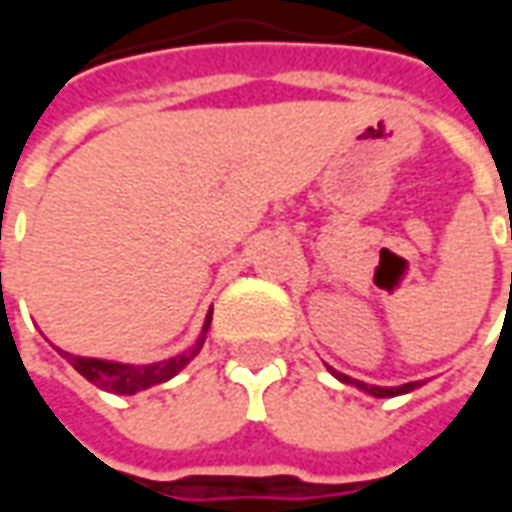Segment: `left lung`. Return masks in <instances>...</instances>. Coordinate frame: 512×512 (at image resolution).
Here are the masks:
<instances>
[{
	"label": "left lung",
	"mask_w": 512,
	"mask_h": 512,
	"mask_svg": "<svg viewBox=\"0 0 512 512\" xmlns=\"http://www.w3.org/2000/svg\"><path fill=\"white\" fill-rule=\"evenodd\" d=\"M329 373H332V376L337 378V381H343V384L356 386V389H362V392H367V395H373V397L408 395V392H414V389H419V386H422V381H408V384H403V386H376V384H365V381H356V378L345 376V373H337L334 367H329Z\"/></svg>",
	"instance_id": "left-lung-1"
}]
</instances>
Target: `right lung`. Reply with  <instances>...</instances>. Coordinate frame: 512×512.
I'll return each mask as SVG.
<instances>
[{"mask_svg": "<svg viewBox=\"0 0 512 512\" xmlns=\"http://www.w3.org/2000/svg\"><path fill=\"white\" fill-rule=\"evenodd\" d=\"M211 315L213 312H208V318L202 323L200 340L194 343L191 351L172 356V359H164V362H153V365H123V362L93 359V356H73L68 351H60V354L71 362L76 373H82L98 389L115 392V395H136V392H142L147 386L164 384L172 376H178L180 370L189 365L194 356L200 354L202 343H205V334H208V326H211Z\"/></svg>", "mask_w": 512, "mask_h": 512, "instance_id": "1", "label": "right lung"}]
</instances>
